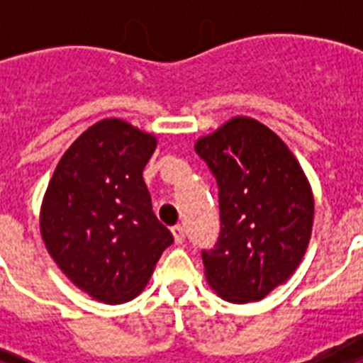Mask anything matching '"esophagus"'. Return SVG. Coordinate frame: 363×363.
<instances>
[{
    "instance_id": "esophagus-1",
    "label": "esophagus",
    "mask_w": 363,
    "mask_h": 363,
    "mask_svg": "<svg viewBox=\"0 0 363 363\" xmlns=\"http://www.w3.org/2000/svg\"><path fill=\"white\" fill-rule=\"evenodd\" d=\"M171 232H173V238H175L177 245H182V242H184L186 233H184V228H182L181 224H177V226L171 228Z\"/></svg>"
}]
</instances>
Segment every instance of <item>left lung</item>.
Segmentation results:
<instances>
[{"mask_svg": "<svg viewBox=\"0 0 363 363\" xmlns=\"http://www.w3.org/2000/svg\"><path fill=\"white\" fill-rule=\"evenodd\" d=\"M218 186L220 233L201 250L207 281L232 303L258 301L292 275L315 201L298 160L269 128L238 116L196 143Z\"/></svg>", "mask_w": 363, "mask_h": 363, "instance_id": "obj_1", "label": "left lung"}]
</instances>
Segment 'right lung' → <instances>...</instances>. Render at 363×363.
<instances>
[{
  "mask_svg": "<svg viewBox=\"0 0 363 363\" xmlns=\"http://www.w3.org/2000/svg\"><path fill=\"white\" fill-rule=\"evenodd\" d=\"M156 139L118 118L88 128L48 182L41 233L58 267L105 303L147 284L173 235L152 211L143 169Z\"/></svg>",
  "mask_w": 363,
  "mask_h": 363,
  "instance_id": "obj_1",
  "label": "right lung"
}]
</instances>
